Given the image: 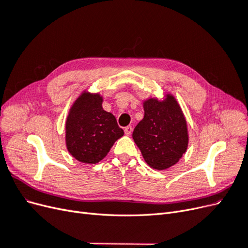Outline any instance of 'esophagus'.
<instances>
[{
	"mask_svg": "<svg viewBox=\"0 0 248 248\" xmlns=\"http://www.w3.org/2000/svg\"><path fill=\"white\" fill-rule=\"evenodd\" d=\"M132 126H127V127H125V129H124V132H125V134L126 136H130V134L132 133Z\"/></svg>",
	"mask_w": 248,
	"mask_h": 248,
	"instance_id": "34e87169",
	"label": "esophagus"
}]
</instances>
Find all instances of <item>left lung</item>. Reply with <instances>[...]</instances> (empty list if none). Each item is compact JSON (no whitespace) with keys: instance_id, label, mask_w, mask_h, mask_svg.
Instances as JSON below:
<instances>
[{"instance_id":"1","label":"left lung","mask_w":248,"mask_h":248,"mask_svg":"<svg viewBox=\"0 0 248 248\" xmlns=\"http://www.w3.org/2000/svg\"><path fill=\"white\" fill-rule=\"evenodd\" d=\"M145 116L132 138L150 168L167 170L180 160L188 147V129L183 111L171 94L164 99H146Z\"/></svg>"}]
</instances>
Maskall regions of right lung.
<instances>
[{"mask_svg":"<svg viewBox=\"0 0 248 248\" xmlns=\"http://www.w3.org/2000/svg\"><path fill=\"white\" fill-rule=\"evenodd\" d=\"M99 93L82 92L66 119V147L77 160L93 164L108 155L115 141L124 136L111 112L102 108Z\"/></svg>","mask_w":248,"mask_h":248,"instance_id":"add662e5","label":"right lung"}]
</instances>
